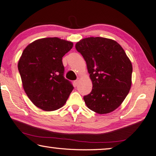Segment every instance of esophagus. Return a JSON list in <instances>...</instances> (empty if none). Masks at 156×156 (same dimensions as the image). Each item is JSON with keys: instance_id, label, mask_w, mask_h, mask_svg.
<instances>
[{"instance_id": "1", "label": "esophagus", "mask_w": 156, "mask_h": 156, "mask_svg": "<svg viewBox=\"0 0 156 156\" xmlns=\"http://www.w3.org/2000/svg\"><path fill=\"white\" fill-rule=\"evenodd\" d=\"M79 81H80V79L77 78V80H75V81H74V83H75V85L76 86H78V84H79Z\"/></svg>"}]
</instances>
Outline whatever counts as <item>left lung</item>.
<instances>
[{
    "instance_id": "left-lung-1",
    "label": "left lung",
    "mask_w": 156,
    "mask_h": 156,
    "mask_svg": "<svg viewBox=\"0 0 156 156\" xmlns=\"http://www.w3.org/2000/svg\"><path fill=\"white\" fill-rule=\"evenodd\" d=\"M75 48L86 60L92 81V92L83 96L85 103L97 113L112 112L130 90V59L119 43L107 38H86L76 43Z\"/></svg>"
}]
</instances>
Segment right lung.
<instances>
[{
  "instance_id": "1",
  "label": "right lung",
  "mask_w": 156,
  "mask_h": 156,
  "mask_svg": "<svg viewBox=\"0 0 156 156\" xmlns=\"http://www.w3.org/2000/svg\"><path fill=\"white\" fill-rule=\"evenodd\" d=\"M73 43L57 37L38 39L26 47L18 62L23 90L36 107L57 110L66 103L73 90L64 77L62 57Z\"/></svg>"
}]
</instances>
